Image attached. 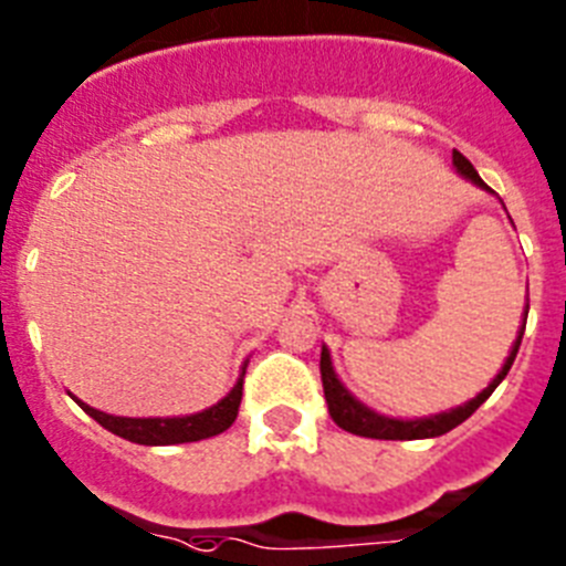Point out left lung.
I'll return each mask as SVG.
<instances>
[{"mask_svg":"<svg viewBox=\"0 0 566 566\" xmlns=\"http://www.w3.org/2000/svg\"><path fill=\"white\" fill-rule=\"evenodd\" d=\"M453 167L455 174L464 176L467 181H473L475 188L481 190H490L484 181H481V176L475 174V167L470 165V159H464V156L459 154V150H453ZM493 193V190H490ZM527 313H530V298L527 304H524V318H521V331L518 336H515L513 347H510V356L504 358V365H501V370L495 373V378L490 381L484 390L475 396V399L464 401V405L453 407V410H444V412H436V416H421V419H390V416H381V412H376L373 407L361 405V401L353 396L347 387L342 385V378L336 376V370H333V358H331V350L327 347H322V385H324V399H327V410H331V419L336 421L342 430L353 432V436H365V439H385V441H412V439H436V436H444V432H450L453 427H459L461 421H467L470 416H473L475 410H479L484 401L493 396L495 387L504 381V376L510 373V367H513L515 361V353H518L521 347V336H524V327H527Z\"/></svg>","mask_w":566,"mask_h":566,"instance_id":"8db88e82","label":"left lung"}]
</instances>
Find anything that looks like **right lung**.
Wrapping results in <instances>:
<instances>
[{"label": "right lung", "instance_id": "obj_1", "mask_svg": "<svg viewBox=\"0 0 566 566\" xmlns=\"http://www.w3.org/2000/svg\"><path fill=\"white\" fill-rule=\"evenodd\" d=\"M244 370H248V361L242 365V373H239L235 385L230 387V392L222 401H216L208 410L190 412V416H170V419H125V416H111V412L96 410V407L78 401L76 396H73V399L78 401V407H82L91 419L99 421L105 430H111L113 436H119V439L147 447L188 444V441H201L210 439V436H219V432H224L233 424L235 416H239V405H242Z\"/></svg>", "mask_w": 566, "mask_h": 566}]
</instances>
